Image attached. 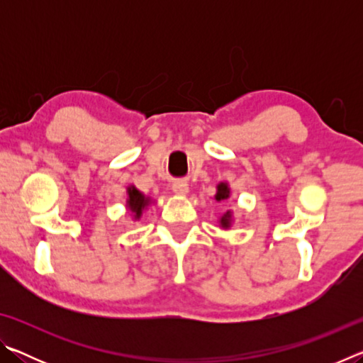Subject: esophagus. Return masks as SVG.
Returning a JSON list of instances; mask_svg holds the SVG:
<instances>
[{
    "label": "esophagus",
    "instance_id": "esophagus-1",
    "mask_svg": "<svg viewBox=\"0 0 363 363\" xmlns=\"http://www.w3.org/2000/svg\"><path fill=\"white\" fill-rule=\"evenodd\" d=\"M173 192L176 195H187L189 194V184L186 181H176L173 184Z\"/></svg>",
    "mask_w": 363,
    "mask_h": 363
}]
</instances>
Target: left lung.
Masks as SVG:
<instances>
[{"label": "left lung", "mask_w": 363, "mask_h": 363, "mask_svg": "<svg viewBox=\"0 0 363 363\" xmlns=\"http://www.w3.org/2000/svg\"><path fill=\"white\" fill-rule=\"evenodd\" d=\"M216 189L218 190H216V196H214V199H216L218 201L227 200L230 196V189H229V186H227V182L218 184ZM219 224H220V227H223V229H229L230 224H232V213L227 211L224 216L219 219Z\"/></svg>", "instance_id": "8db88e82"}]
</instances>
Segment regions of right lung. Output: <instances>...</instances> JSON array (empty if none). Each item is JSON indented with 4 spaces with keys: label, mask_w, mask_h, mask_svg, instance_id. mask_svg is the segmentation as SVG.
Returning <instances> with one entry per match:
<instances>
[{
    "label": "right lung",
    "mask_w": 363,
    "mask_h": 363,
    "mask_svg": "<svg viewBox=\"0 0 363 363\" xmlns=\"http://www.w3.org/2000/svg\"><path fill=\"white\" fill-rule=\"evenodd\" d=\"M126 194H128V200H126L128 210L133 213L134 219H139L140 216H143V211L145 210V208L152 203L150 196H145L143 192H139V190L134 186L128 187Z\"/></svg>",
    "instance_id": "right-lung-1"
}]
</instances>
